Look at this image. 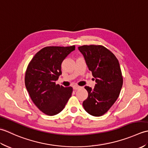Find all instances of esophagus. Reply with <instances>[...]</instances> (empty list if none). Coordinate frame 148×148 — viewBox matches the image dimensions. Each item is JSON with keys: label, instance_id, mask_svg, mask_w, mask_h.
<instances>
[{"label": "esophagus", "instance_id": "34e87169", "mask_svg": "<svg viewBox=\"0 0 148 148\" xmlns=\"http://www.w3.org/2000/svg\"><path fill=\"white\" fill-rule=\"evenodd\" d=\"M80 88H81V86H77V85H74V86H73V89H74V90H78V89H79Z\"/></svg>", "mask_w": 148, "mask_h": 148}]
</instances>
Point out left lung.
I'll list each match as a JSON object with an SVG mask.
<instances>
[{
    "mask_svg": "<svg viewBox=\"0 0 148 148\" xmlns=\"http://www.w3.org/2000/svg\"><path fill=\"white\" fill-rule=\"evenodd\" d=\"M83 55L96 84L92 89L85 86L88 96L83 106L88 114L102 116L118 98L123 85V76L118 60L102 45H83L78 47Z\"/></svg>",
    "mask_w": 148,
    "mask_h": 148,
    "instance_id": "obj_1",
    "label": "left lung"
}]
</instances>
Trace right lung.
I'll list each match as a JSON object with an SVG mask.
<instances>
[{
    "instance_id": "1",
    "label": "right lung",
    "mask_w": 148,
    "mask_h": 148,
    "mask_svg": "<svg viewBox=\"0 0 148 148\" xmlns=\"http://www.w3.org/2000/svg\"><path fill=\"white\" fill-rule=\"evenodd\" d=\"M75 46H46L34 55L25 72V83L31 99L45 114L54 116L64 109L73 88L56 84L61 65Z\"/></svg>"
}]
</instances>
